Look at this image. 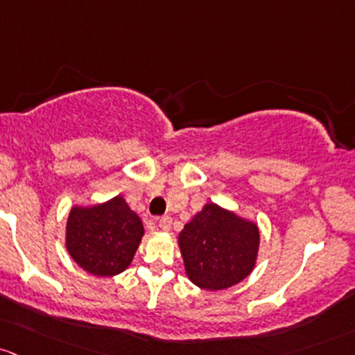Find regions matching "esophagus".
<instances>
[{
    "instance_id": "1",
    "label": "esophagus",
    "mask_w": 355,
    "mask_h": 355,
    "mask_svg": "<svg viewBox=\"0 0 355 355\" xmlns=\"http://www.w3.org/2000/svg\"><path fill=\"white\" fill-rule=\"evenodd\" d=\"M158 225H159V229H162V231H170V227H171V217H168V216L159 217V219H158Z\"/></svg>"
}]
</instances>
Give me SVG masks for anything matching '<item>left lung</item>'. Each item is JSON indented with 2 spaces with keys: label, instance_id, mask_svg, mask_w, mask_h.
I'll return each mask as SVG.
<instances>
[{
  "label": "left lung",
  "instance_id": "8db88e82",
  "mask_svg": "<svg viewBox=\"0 0 355 355\" xmlns=\"http://www.w3.org/2000/svg\"><path fill=\"white\" fill-rule=\"evenodd\" d=\"M190 282L204 290H225L243 282L258 258L259 229L217 204H205L178 236Z\"/></svg>",
  "mask_w": 355,
  "mask_h": 355
}]
</instances>
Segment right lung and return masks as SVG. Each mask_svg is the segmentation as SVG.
Here are the masks:
<instances>
[{
  "label": "right lung",
  "mask_w": 355,
  "mask_h": 355,
  "mask_svg": "<svg viewBox=\"0 0 355 355\" xmlns=\"http://www.w3.org/2000/svg\"><path fill=\"white\" fill-rule=\"evenodd\" d=\"M143 222L118 196L92 207H72L65 227V248L83 270L96 276H114L133 261Z\"/></svg>",
  "instance_id": "obj_1"
}]
</instances>
